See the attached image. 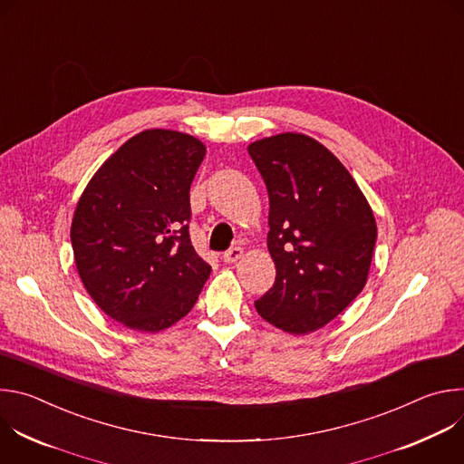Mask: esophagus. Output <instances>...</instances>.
<instances>
[{
    "label": "esophagus",
    "mask_w": 464,
    "mask_h": 464,
    "mask_svg": "<svg viewBox=\"0 0 464 464\" xmlns=\"http://www.w3.org/2000/svg\"><path fill=\"white\" fill-rule=\"evenodd\" d=\"M242 256H244V249H242V247H238V246H235V247H231V249H227V251L222 255L224 262H227V264H233V262L240 260Z\"/></svg>",
    "instance_id": "esophagus-1"
}]
</instances>
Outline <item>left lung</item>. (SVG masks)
Segmentation results:
<instances>
[{"label":"left lung","mask_w":464,"mask_h":464,"mask_svg":"<svg viewBox=\"0 0 464 464\" xmlns=\"http://www.w3.org/2000/svg\"><path fill=\"white\" fill-rule=\"evenodd\" d=\"M270 196L268 249L274 286L255 301L285 333H314L363 290L376 244L367 198L319 141L285 131L247 147Z\"/></svg>","instance_id":"8db88e82"}]
</instances>
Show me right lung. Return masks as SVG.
Wrapping results in <instances>:
<instances>
[{
    "instance_id": "add662e5",
    "label": "right lung",
    "mask_w": 464,
    "mask_h": 464,
    "mask_svg": "<svg viewBox=\"0 0 464 464\" xmlns=\"http://www.w3.org/2000/svg\"><path fill=\"white\" fill-rule=\"evenodd\" d=\"M204 158L206 145L188 134L140 131L101 165L77 204V272L101 310L131 330L169 328L209 279L188 237V190Z\"/></svg>"
}]
</instances>
